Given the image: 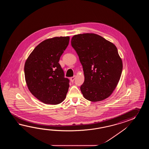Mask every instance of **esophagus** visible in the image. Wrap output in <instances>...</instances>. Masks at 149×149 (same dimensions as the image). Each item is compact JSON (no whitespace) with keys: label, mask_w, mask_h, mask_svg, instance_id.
Listing matches in <instances>:
<instances>
[{"label":"esophagus","mask_w":149,"mask_h":149,"mask_svg":"<svg viewBox=\"0 0 149 149\" xmlns=\"http://www.w3.org/2000/svg\"><path fill=\"white\" fill-rule=\"evenodd\" d=\"M76 79V76H73L70 78V81L72 82H73L74 80V79Z\"/></svg>","instance_id":"obj_1"}]
</instances>
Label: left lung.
<instances>
[{"label":"left lung","instance_id":"obj_1","mask_svg":"<svg viewBox=\"0 0 149 149\" xmlns=\"http://www.w3.org/2000/svg\"><path fill=\"white\" fill-rule=\"evenodd\" d=\"M71 42L84 72L85 81L80 86L84 97L92 102L108 98L117 87L123 70L116 46L94 33L74 35Z\"/></svg>","mask_w":149,"mask_h":149}]
</instances>
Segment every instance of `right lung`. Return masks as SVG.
<instances>
[{
    "instance_id": "1",
    "label": "right lung",
    "mask_w": 149,
    "mask_h": 149,
    "mask_svg": "<svg viewBox=\"0 0 149 149\" xmlns=\"http://www.w3.org/2000/svg\"><path fill=\"white\" fill-rule=\"evenodd\" d=\"M69 40V37H57L42 41L25 62L24 75L29 90L45 104H58L66 97L70 80L64 77L58 62Z\"/></svg>"
}]
</instances>
